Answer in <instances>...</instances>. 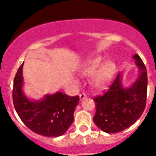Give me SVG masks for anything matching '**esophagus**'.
<instances>
[{"label":"esophagus","instance_id":"obj_1","mask_svg":"<svg viewBox=\"0 0 156 156\" xmlns=\"http://www.w3.org/2000/svg\"><path fill=\"white\" fill-rule=\"evenodd\" d=\"M87 97V94H84V93H81V94H79V98H80V100H84V98H86Z\"/></svg>","mask_w":156,"mask_h":156}]
</instances>
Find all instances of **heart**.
Here are the masks:
<instances>
[{
  "label": "heart",
  "instance_id": "obj_1",
  "mask_svg": "<svg viewBox=\"0 0 156 156\" xmlns=\"http://www.w3.org/2000/svg\"><path fill=\"white\" fill-rule=\"evenodd\" d=\"M100 56L88 61L86 65L80 71L82 76H90L91 84L96 89H103L109 83L115 72V65L111 60L103 62Z\"/></svg>",
  "mask_w": 156,
  "mask_h": 156
}]
</instances>
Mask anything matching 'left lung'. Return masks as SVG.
<instances>
[{
    "label": "left lung",
    "instance_id": "8db88e82",
    "mask_svg": "<svg viewBox=\"0 0 156 156\" xmlns=\"http://www.w3.org/2000/svg\"><path fill=\"white\" fill-rule=\"evenodd\" d=\"M139 68L140 74L133 85L124 88L118 74L109 88L102 96H97L95 101L96 113L94 123L103 131L118 133L131 126L144 112L147 94V72L139 55L133 56Z\"/></svg>",
    "mask_w": 156,
    "mask_h": 156
}]
</instances>
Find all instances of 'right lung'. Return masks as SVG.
Returning <instances> with one entry per match:
<instances>
[{"label":"right lung","mask_w":156,"mask_h":156,"mask_svg":"<svg viewBox=\"0 0 156 156\" xmlns=\"http://www.w3.org/2000/svg\"><path fill=\"white\" fill-rule=\"evenodd\" d=\"M23 63L16 74L12 89V101L19 117L26 127L37 134L50 137L64 134L73 122L79 97H69L57 92L45 95L38 101L30 100L23 91Z\"/></svg>","instance_id":"add662e5"}]
</instances>
